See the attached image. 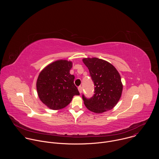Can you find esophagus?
Instances as JSON below:
<instances>
[{"mask_svg":"<svg viewBox=\"0 0 159 159\" xmlns=\"http://www.w3.org/2000/svg\"><path fill=\"white\" fill-rule=\"evenodd\" d=\"M78 89H79V93L81 94L82 92V86H79V87H78Z\"/></svg>","mask_w":159,"mask_h":159,"instance_id":"esophagus-1","label":"esophagus"}]
</instances>
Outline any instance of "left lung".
I'll list each match as a JSON object with an SVG mask.
<instances>
[{"instance_id": "obj_1", "label": "left lung", "mask_w": 159, "mask_h": 159, "mask_svg": "<svg viewBox=\"0 0 159 159\" xmlns=\"http://www.w3.org/2000/svg\"><path fill=\"white\" fill-rule=\"evenodd\" d=\"M94 87V94L87 98L82 94L86 107L96 113L112 109L120 100L123 85L120 74L110 63L98 58H84Z\"/></svg>"}]
</instances>
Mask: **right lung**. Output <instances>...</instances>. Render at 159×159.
I'll use <instances>...</instances> for the list:
<instances>
[{
  "mask_svg": "<svg viewBox=\"0 0 159 159\" xmlns=\"http://www.w3.org/2000/svg\"><path fill=\"white\" fill-rule=\"evenodd\" d=\"M72 67V61L57 60L45 67L38 76V96L51 109H62L71 102L74 96L80 95L74 82L75 77L70 74Z\"/></svg>",
  "mask_w": 159,
  "mask_h": 159,
  "instance_id": "obj_1",
  "label": "right lung"
}]
</instances>
